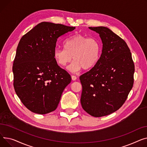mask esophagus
I'll list each match as a JSON object with an SVG mask.
<instances>
[{
  "mask_svg": "<svg viewBox=\"0 0 147 147\" xmlns=\"http://www.w3.org/2000/svg\"><path fill=\"white\" fill-rule=\"evenodd\" d=\"M71 78H72V80L73 81H75V80H76V78H77L76 76H75V75H72Z\"/></svg>",
  "mask_w": 147,
  "mask_h": 147,
  "instance_id": "obj_1",
  "label": "esophagus"
}]
</instances>
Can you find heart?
I'll use <instances>...</instances> for the list:
<instances>
[{
    "mask_svg": "<svg viewBox=\"0 0 147 147\" xmlns=\"http://www.w3.org/2000/svg\"><path fill=\"white\" fill-rule=\"evenodd\" d=\"M64 48H56L53 52L56 62L61 66H66L72 59L75 61L68 67L76 72L83 69L88 71L96 65L101 53L100 42L94 38H88L81 34H76L66 39Z\"/></svg>",
    "mask_w": 147,
    "mask_h": 147,
    "instance_id": "1",
    "label": "heart"
}]
</instances>
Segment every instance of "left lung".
<instances>
[{"instance_id":"1","label":"left lung","mask_w":147,"mask_h":147,"mask_svg":"<svg viewBox=\"0 0 147 147\" xmlns=\"http://www.w3.org/2000/svg\"><path fill=\"white\" fill-rule=\"evenodd\" d=\"M99 34L102 42L97 63L80 77L81 103L94 117H102L122 106L134 85L135 65L126 42L105 27H89Z\"/></svg>"}]
</instances>
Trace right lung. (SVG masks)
Here are the masks:
<instances>
[{
    "mask_svg": "<svg viewBox=\"0 0 147 147\" xmlns=\"http://www.w3.org/2000/svg\"><path fill=\"white\" fill-rule=\"evenodd\" d=\"M75 27L42 22L21 38L13 60V87L23 105L45 115L56 109L71 76L53 57L57 39Z\"/></svg>",
    "mask_w": 147,
    "mask_h": 147,
    "instance_id": "1",
    "label": "right lung"
}]
</instances>
